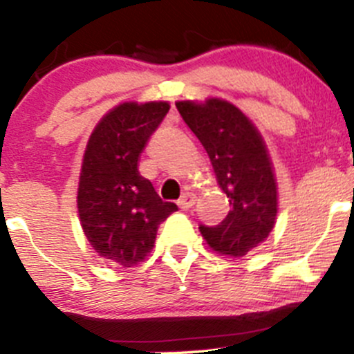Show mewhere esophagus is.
<instances>
[{
	"label": "esophagus",
	"mask_w": 354,
	"mask_h": 354,
	"mask_svg": "<svg viewBox=\"0 0 354 354\" xmlns=\"http://www.w3.org/2000/svg\"><path fill=\"white\" fill-rule=\"evenodd\" d=\"M195 195L194 194H183L181 195V198L178 200V207H180V209H183V210H187V209H190L192 205H194L195 203Z\"/></svg>",
	"instance_id": "obj_1"
}]
</instances>
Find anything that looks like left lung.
Segmentation results:
<instances>
[{"label":"left lung","instance_id":"1","mask_svg":"<svg viewBox=\"0 0 354 354\" xmlns=\"http://www.w3.org/2000/svg\"><path fill=\"white\" fill-rule=\"evenodd\" d=\"M176 108L209 154L230 212L217 226L200 224L207 245L227 257H243L272 231L277 183L266 142L255 124L224 99L178 101Z\"/></svg>","mask_w":354,"mask_h":354}]
</instances>
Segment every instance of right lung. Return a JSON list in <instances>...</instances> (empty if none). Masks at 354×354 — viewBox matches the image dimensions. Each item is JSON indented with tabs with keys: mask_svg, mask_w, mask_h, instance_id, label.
Returning a JSON list of instances; mask_svg holds the SVG:
<instances>
[{
	"mask_svg": "<svg viewBox=\"0 0 354 354\" xmlns=\"http://www.w3.org/2000/svg\"><path fill=\"white\" fill-rule=\"evenodd\" d=\"M169 102H123L102 116L87 142L78 180L82 230L99 257L121 267L144 262L154 248L157 227L176 203L162 202L138 173L149 138Z\"/></svg>",
	"mask_w": 354,
	"mask_h": 354,
	"instance_id": "obj_1",
	"label": "right lung"
}]
</instances>
